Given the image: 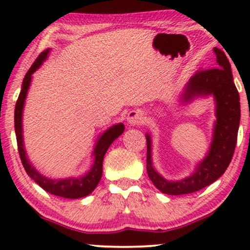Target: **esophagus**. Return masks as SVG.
<instances>
[{"mask_svg": "<svg viewBox=\"0 0 250 250\" xmlns=\"http://www.w3.org/2000/svg\"><path fill=\"white\" fill-rule=\"evenodd\" d=\"M127 122L129 125H142L145 123V117L140 110H132L127 115Z\"/></svg>", "mask_w": 250, "mask_h": 250, "instance_id": "34e87169", "label": "esophagus"}]
</instances>
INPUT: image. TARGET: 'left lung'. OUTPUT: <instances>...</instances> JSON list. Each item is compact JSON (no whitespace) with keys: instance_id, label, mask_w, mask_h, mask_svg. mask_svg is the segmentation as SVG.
Returning a JSON list of instances; mask_svg holds the SVG:
<instances>
[{"instance_id":"obj_1","label":"left lung","mask_w":250,"mask_h":250,"mask_svg":"<svg viewBox=\"0 0 250 250\" xmlns=\"http://www.w3.org/2000/svg\"><path fill=\"white\" fill-rule=\"evenodd\" d=\"M217 68L198 70L188 83L183 101L196 95L213 94L216 101V122L209 152L187 179L172 182L156 172L151 162V140L146 134V172L155 187L166 194H187L199 191L215 182L230 165L237 145L240 123V98L232 76L231 64L223 51L214 47Z\"/></svg>"}]
</instances>
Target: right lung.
<instances>
[{
    "mask_svg": "<svg viewBox=\"0 0 250 250\" xmlns=\"http://www.w3.org/2000/svg\"><path fill=\"white\" fill-rule=\"evenodd\" d=\"M49 49L44 51L36 58L34 61L32 67L27 71L25 78H23L21 91L18 97L15 109V131L17 136V145H18V151L20 159L25 168L26 173L39 184V186L51 194L58 197L70 198V199H77V198H83L90 194L95 188H97L99 181L101 180L102 176V163H104V157L107 152V150L112 142L118 138L119 135L124 132V125L117 124L107 129L104 134L98 140L97 146H95L93 155H94V163L92 165V168L88 170L86 175L78 177V179H66V180H51L47 177L41 175L37 170L34 168V166L29 163L28 158L26 157V151L23 148L22 142V126H21V118H22V109L25 99L27 95V91L32 81V75L35 73L37 68H40L41 64L44 60L46 59Z\"/></svg>",
    "mask_w": 250,
    "mask_h": 250,
    "instance_id": "add662e5",
    "label": "right lung"
}]
</instances>
